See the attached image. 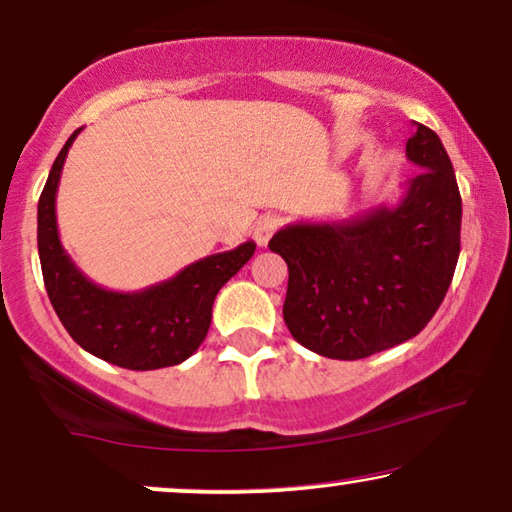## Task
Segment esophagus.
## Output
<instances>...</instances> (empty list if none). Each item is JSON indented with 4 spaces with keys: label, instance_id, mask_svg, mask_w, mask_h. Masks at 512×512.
Masks as SVG:
<instances>
[{
    "label": "esophagus",
    "instance_id": "1",
    "mask_svg": "<svg viewBox=\"0 0 512 512\" xmlns=\"http://www.w3.org/2000/svg\"><path fill=\"white\" fill-rule=\"evenodd\" d=\"M279 228V219L277 216H261L254 226V240L258 242V247H268L270 237L275 230Z\"/></svg>",
    "mask_w": 512,
    "mask_h": 512
}]
</instances>
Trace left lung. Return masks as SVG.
I'll return each instance as SVG.
<instances>
[{
    "mask_svg": "<svg viewBox=\"0 0 512 512\" xmlns=\"http://www.w3.org/2000/svg\"><path fill=\"white\" fill-rule=\"evenodd\" d=\"M405 156L419 174L396 205L342 221H300L268 247L289 265L284 321L314 354L356 361L415 338L450 289L461 195L436 132L415 123Z\"/></svg>",
    "mask_w": 512,
    "mask_h": 512,
    "instance_id": "obj_1",
    "label": "left lung"
}]
</instances>
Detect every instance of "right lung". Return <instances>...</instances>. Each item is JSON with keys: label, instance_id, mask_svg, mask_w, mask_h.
Segmentation results:
<instances>
[{"label": "right lung", "instance_id": "obj_1", "mask_svg": "<svg viewBox=\"0 0 512 512\" xmlns=\"http://www.w3.org/2000/svg\"><path fill=\"white\" fill-rule=\"evenodd\" d=\"M55 158L37 209V244L46 293L62 326L97 359L128 370L177 366L202 345L212 324L216 293L254 256L256 244L200 258L177 275L142 291H109L95 284L62 247L55 195L69 146Z\"/></svg>", "mask_w": 512, "mask_h": 512}]
</instances>
